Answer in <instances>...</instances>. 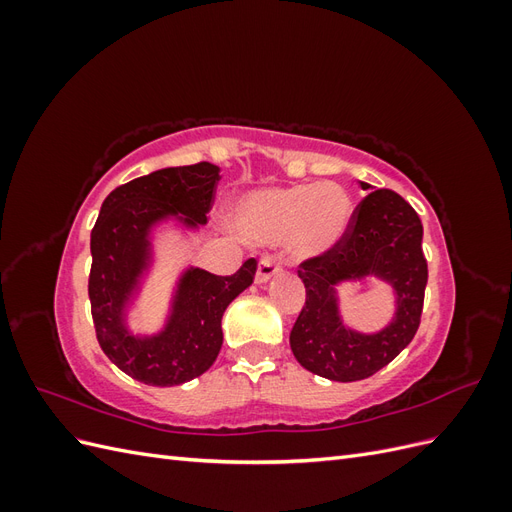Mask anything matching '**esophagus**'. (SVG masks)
Listing matches in <instances>:
<instances>
[{
  "mask_svg": "<svg viewBox=\"0 0 512 512\" xmlns=\"http://www.w3.org/2000/svg\"><path fill=\"white\" fill-rule=\"evenodd\" d=\"M280 271H282V265H280V262H277L273 256L260 258L258 271H256V282H258V284H267V282L271 280V277H275Z\"/></svg>",
  "mask_w": 512,
  "mask_h": 512,
  "instance_id": "esophagus-1",
  "label": "esophagus"
}]
</instances>
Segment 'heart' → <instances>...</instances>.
<instances>
[{
    "label": "heart",
    "instance_id": "b5f03b06",
    "mask_svg": "<svg viewBox=\"0 0 512 512\" xmlns=\"http://www.w3.org/2000/svg\"><path fill=\"white\" fill-rule=\"evenodd\" d=\"M232 220L245 239L282 243L303 258L327 254L346 237L352 198L337 183H307L245 194L232 209Z\"/></svg>",
    "mask_w": 512,
    "mask_h": 512
}]
</instances>
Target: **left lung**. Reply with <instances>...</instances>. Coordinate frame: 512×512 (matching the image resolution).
I'll return each instance as SVG.
<instances>
[{
    "label": "left lung",
    "mask_w": 512,
    "mask_h": 512,
    "mask_svg": "<svg viewBox=\"0 0 512 512\" xmlns=\"http://www.w3.org/2000/svg\"><path fill=\"white\" fill-rule=\"evenodd\" d=\"M369 190V183H359ZM376 274L396 292V316L378 334L346 328L334 286ZM305 305L290 331V348L307 371L335 382L374 376L404 350L421 324L427 260L423 224L393 190H374L354 209L346 237L322 256L299 265Z\"/></svg>",
    "instance_id": "8db88e82"
}]
</instances>
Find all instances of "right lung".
<instances>
[{
	"mask_svg": "<svg viewBox=\"0 0 512 512\" xmlns=\"http://www.w3.org/2000/svg\"><path fill=\"white\" fill-rule=\"evenodd\" d=\"M220 168L209 162L162 168L123 183L106 196L91 230L89 301L100 348L123 374L149 386L198 378L222 348L226 307L254 282L256 258L232 275L188 269L177 282L164 329L132 335L126 307L151 265V230L175 218L196 228L207 222Z\"/></svg>",
	"mask_w": 512,
	"mask_h": 512,
	"instance_id": "obj_1",
	"label": "right lung"
}]
</instances>
